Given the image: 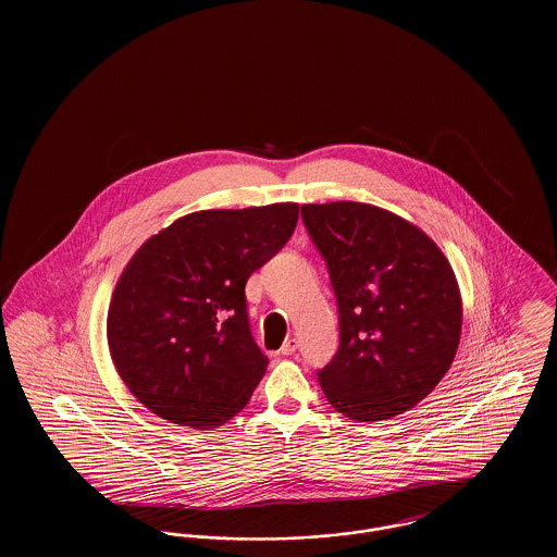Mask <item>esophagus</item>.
<instances>
[{
	"label": "esophagus",
	"instance_id": "34e87169",
	"mask_svg": "<svg viewBox=\"0 0 557 557\" xmlns=\"http://www.w3.org/2000/svg\"><path fill=\"white\" fill-rule=\"evenodd\" d=\"M280 352H282V355H294V352H296V341L288 338V341L282 345V348H280Z\"/></svg>",
	"mask_w": 557,
	"mask_h": 557
}]
</instances>
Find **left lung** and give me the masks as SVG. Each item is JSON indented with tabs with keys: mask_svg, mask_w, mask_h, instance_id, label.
<instances>
[{
	"mask_svg": "<svg viewBox=\"0 0 557 557\" xmlns=\"http://www.w3.org/2000/svg\"><path fill=\"white\" fill-rule=\"evenodd\" d=\"M338 302L341 346L318 371L330 405L357 422L391 420L428 397L461 336L447 257L420 227L363 202L305 205Z\"/></svg>",
	"mask_w": 557,
	"mask_h": 557,
	"instance_id": "8db88e82",
	"label": "left lung"
}]
</instances>
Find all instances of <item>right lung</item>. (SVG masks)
I'll return each mask as SVG.
<instances>
[{
    "instance_id": "obj_1",
    "label": "right lung",
    "mask_w": 557,
    "mask_h": 557,
    "mask_svg": "<svg viewBox=\"0 0 557 557\" xmlns=\"http://www.w3.org/2000/svg\"><path fill=\"white\" fill-rule=\"evenodd\" d=\"M298 205L198 211L146 239L108 309L112 363L133 397L173 424L239 413L267 370L244 286L290 239Z\"/></svg>"
}]
</instances>
